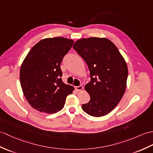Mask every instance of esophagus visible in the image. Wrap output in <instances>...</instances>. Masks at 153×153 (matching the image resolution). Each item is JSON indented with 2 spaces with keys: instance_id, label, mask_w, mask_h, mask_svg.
<instances>
[{
  "instance_id": "1",
  "label": "esophagus",
  "mask_w": 153,
  "mask_h": 153,
  "mask_svg": "<svg viewBox=\"0 0 153 153\" xmlns=\"http://www.w3.org/2000/svg\"><path fill=\"white\" fill-rule=\"evenodd\" d=\"M75 88L77 91H81L83 90V87L81 86V85H80V86H77V87H75Z\"/></svg>"
}]
</instances>
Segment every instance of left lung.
<instances>
[{"label":"left lung","mask_w":153,"mask_h":153,"mask_svg":"<svg viewBox=\"0 0 153 153\" xmlns=\"http://www.w3.org/2000/svg\"><path fill=\"white\" fill-rule=\"evenodd\" d=\"M73 48L87 63L91 81L85 86L91 100L82 105L87 114H108L121 100L126 90L128 68L125 60L113 42L92 37L76 41Z\"/></svg>","instance_id":"obj_1"}]
</instances>
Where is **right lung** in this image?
<instances>
[{
    "instance_id": "right-lung-1",
    "label": "right lung",
    "mask_w": 153,
    "mask_h": 153,
    "mask_svg": "<svg viewBox=\"0 0 153 153\" xmlns=\"http://www.w3.org/2000/svg\"><path fill=\"white\" fill-rule=\"evenodd\" d=\"M74 41L62 37L45 38L34 45L21 65L20 83L29 104L48 114L61 110L74 88L64 83L60 63Z\"/></svg>"
}]
</instances>
